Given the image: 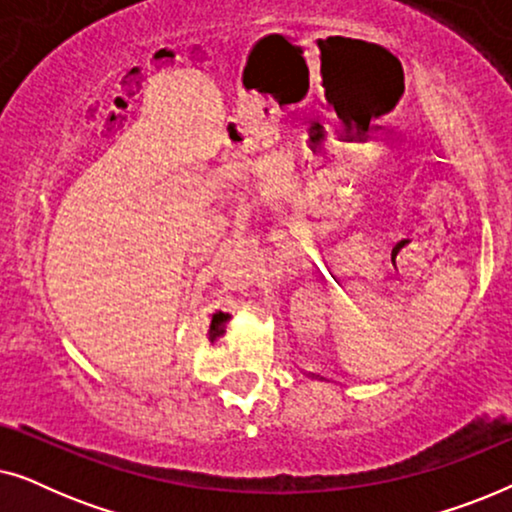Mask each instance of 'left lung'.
Here are the masks:
<instances>
[{
    "mask_svg": "<svg viewBox=\"0 0 512 512\" xmlns=\"http://www.w3.org/2000/svg\"><path fill=\"white\" fill-rule=\"evenodd\" d=\"M310 377H314V380H324V377H319V375H314V373H307Z\"/></svg>",
    "mask_w": 512,
    "mask_h": 512,
    "instance_id": "8db88e82",
    "label": "left lung"
}]
</instances>
